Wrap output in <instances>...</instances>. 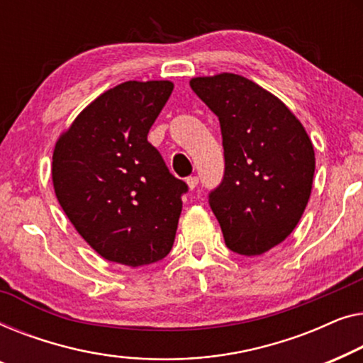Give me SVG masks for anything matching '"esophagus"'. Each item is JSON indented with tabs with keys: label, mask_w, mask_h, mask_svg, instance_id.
Here are the masks:
<instances>
[{
	"label": "esophagus",
	"mask_w": 363,
	"mask_h": 363,
	"mask_svg": "<svg viewBox=\"0 0 363 363\" xmlns=\"http://www.w3.org/2000/svg\"><path fill=\"white\" fill-rule=\"evenodd\" d=\"M186 182H187L189 189H191V191H194V189H196L197 184H199V177L197 176H191V177H187Z\"/></svg>",
	"instance_id": "obj_1"
}]
</instances>
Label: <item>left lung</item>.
I'll return each mask as SVG.
<instances>
[{"instance_id": "obj_1", "label": "left lung", "mask_w": 363, "mask_h": 363, "mask_svg": "<svg viewBox=\"0 0 363 363\" xmlns=\"http://www.w3.org/2000/svg\"><path fill=\"white\" fill-rule=\"evenodd\" d=\"M189 84L220 121L225 172L208 203L225 245L245 257L267 253L294 230L308 206L313 143L278 96L242 75Z\"/></svg>"}]
</instances>
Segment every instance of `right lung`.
<instances>
[{"instance_id": "1", "label": "right lung", "mask_w": 363, "mask_h": 363, "mask_svg": "<svg viewBox=\"0 0 363 363\" xmlns=\"http://www.w3.org/2000/svg\"><path fill=\"white\" fill-rule=\"evenodd\" d=\"M172 89L169 80L123 82L85 106L55 143V197L108 262L151 264L174 243L187 184L147 141Z\"/></svg>"}]
</instances>
